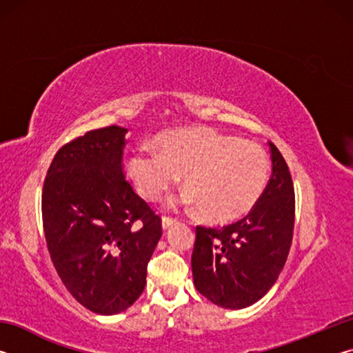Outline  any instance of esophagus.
I'll use <instances>...</instances> for the list:
<instances>
[{
    "label": "esophagus",
    "mask_w": 353,
    "mask_h": 353,
    "mask_svg": "<svg viewBox=\"0 0 353 353\" xmlns=\"http://www.w3.org/2000/svg\"><path fill=\"white\" fill-rule=\"evenodd\" d=\"M176 223H177V219H172V218H168V216H163L162 218V227H163L165 230L170 229V227H172Z\"/></svg>",
    "instance_id": "obj_1"
}]
</instances>
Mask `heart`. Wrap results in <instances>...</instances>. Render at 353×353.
Instances as JSON below:
<instances>
[{"mask_svg":"<svg viewBox=\"0 0 353 353\" xmlns=\"http://www.w3.org/2000/svg\"><path fill=\"white\" fill-rule=\"evenodd\" d=\"M157 141L160 151L139 146L126 162L129 179L148 201L162 198L183 174L188 190L182 204L201 208L212 223H230L252 210L266 188L270 157L255 143L204 128L168 130Z\"/></svg>","mask_w":353,"mask_h":353,"instance_id":"1","label":"heart"}]
</instances>
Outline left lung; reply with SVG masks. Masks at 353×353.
<instances>
[{
    "mask_svg": "<svg viewBox=\"0 0 353 353\" xmlns=\"http://www.w3.org/2000/svg\"><path fill=\"white\" fill-rule=\"evenodd\" d=\"M272 176L252 210L221 229L196 227L191 270L196 290L214 305L241 310L272 288L294 229V187L288 165L270 143Z\"/></svg>",
    "mask_w": 353,
    "mask_h": 353,
    "instance_id": "obj_1",
    "label": "left lung"
}]
</instances>
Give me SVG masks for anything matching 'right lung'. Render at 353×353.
Returning a JSON list of instances; mask_svg holds the SVG:
<instances>
[{
  "instance_id": "add662e5",
  "label": "right lung",
  "mask_w": 353,
  "mask_h": 353,
  "mask_svg": "<svg viewBox=\"0 0 353 353\" xmlns=\"http://www.w3.org/2000/svg\"><path fill=\"white\" fill-rule=\"evenodd\" d=\"M128 129L90 130L59 149L41 193L48 250L77 302L118 314L141 296L162 219L126 182Z\"/></svg>"
}]
</instances>
